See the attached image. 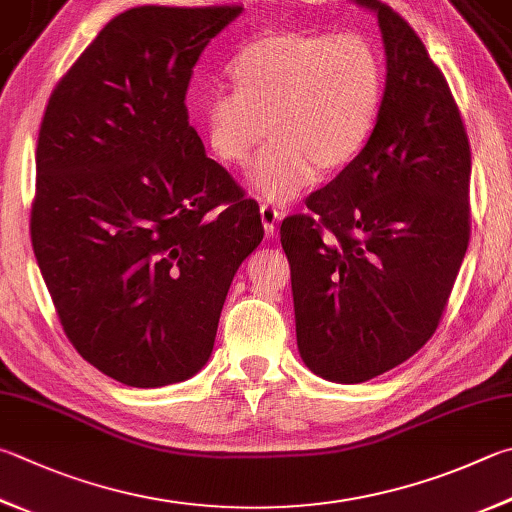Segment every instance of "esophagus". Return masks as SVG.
<instances>
[{"label":"esophagus","mask_w":512,"mask_h":512,"mask_svg":"<svg viewBox=\"0 0 512 512\" xmlns=\"http://www.w3.org/2000/svg\"><path fill=\"white\" fill-rule=\"evenodd\" d=\"M259 217H262V224H264V235L273 237L275 230H277V221L282 219L280 210H275L271 206H262V208H259Z\"/></svg>","instance_id":"obj_1"}]
</instances>
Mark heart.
I'll return each mask as SVG.
<instances>
[{"label": "heart", "mask_w": 512, "mask_h": 512, "mask_svg": "<svg viewBox=\"0 0 512 512\" xmlns=\"http://www.w3.org/2000/svg\"><path fill=\"white\" fill-rule=\"evenodd\" d=\"M235 91L201 105L212 156L248 165L266 132L273 141L248 174L257 199L295 201L318 179L365 150L385 98L383 58L365 35L277 31L241 46L228 67Z\"/></svg>", "instance_id": "1"}]
</instances>
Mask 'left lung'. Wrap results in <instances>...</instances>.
<instances>
[{"label": "left lung", "instance_id": "1", "mask_svg": "<svg viewBox=\"0 0 512 512\" xmlns=\"http://www.w3.org/2000/svg\"><path fill=\"white\" fill-rule=\"evenodd\" d=\"M385 98L365 150L282 221L297 349L331 383L401 365L439 327L470 239V145L421 37L383 2Z\"/></svg>", "mask_w": 512, "mask_h": 512}]
</instances>
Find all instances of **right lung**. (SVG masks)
Returning <instances> with one entry per match:
<instances>
[{"mask_svg": "<svg viewBox=\"0 0 512 512\" xmlns=\"http://www.w3.org/2000/svg\"><path fill=\"white\" fill-rule=\"evenodd\" d=\"M241 6H138L69 69L37 136L31 241L71 345L129 387L206 365L228 288L262 244L253 199L190 125L192 67Z\"/></svg>", "mask_w": 512, "mask_h": 512, "instance_id": "1", "label": "right lung"}]
</instances>
